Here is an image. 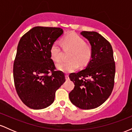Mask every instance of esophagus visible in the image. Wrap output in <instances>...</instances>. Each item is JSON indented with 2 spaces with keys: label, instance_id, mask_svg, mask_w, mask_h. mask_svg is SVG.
Here are the masks:
<instances>
[{
  "label": "esophagus",
  "instance_id": "34e87169",
  "mask_svg": "<svg viewBox=\"0 0 132 132\" xmlns=\"http://www.w3.org/2000/svg\"><path fill=\"white\" fill-rule=\"evenodd\" d=\"M65 78H66V80H69V76H68V75H66V76H65Z\"/></svg>",
  "mask_w": 132,
  "mask_h": 132
}]
</instances>
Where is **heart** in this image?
I'll list each match as a JSON object with an SVG mask.
<instances>
[{
    "instance_id": "obj_1",
    "label": "heart",
    "mask_w": 132,
    "mask_h": 132,
    "mask_svg": "<svg viewBox=\"0 0 132 132\" xmlns=\"http://www.w3.org/2000/svg\"><path fill=\"white\" fill-rule=\"evenodd\" d=\"M63 45L65 49L70 50L69 61H61L56 64V68L64 72H70L78 68L84 67L91 59L92 50L86 44L84 39L76 33H71L63 39ZM51 59L54 61H59L61 58V48L58 42H54L50 50Z\"/></svg>"
}]
</instances>
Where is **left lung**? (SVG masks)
Returning <instances> with one entry per match:
<instances>
[{
	"instance_id": "1",
	"label": "left lung",
	"mask_w": 132,
	"mask_h": 132,
	"mask_svg": "<svg viewBox=\"0 0 132 132\" xmlns=\"http://www.w3.org/2000/svg\"><path fill=\"white\" fill-rule=\"evenodd\" d=\"M89 42L91 59L82 70L69 77L75 88L69 94L71 102L81 109H92L104 103L111 94L114 85L116 65L111 45L95 31H82Z\"/></svg>"
}]
</instances>
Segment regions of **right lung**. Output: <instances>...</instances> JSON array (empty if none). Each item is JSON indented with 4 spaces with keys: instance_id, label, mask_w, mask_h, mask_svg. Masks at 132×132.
Instances as JSON below:
<instances>
[{
    "instance_id": "1",
    "label": "right lung",
    "mask_w": 132,
    "mask_h": 132,
    "mask_svg": "<svg viewBox=\"0 0 132 132\" xmlns=\"http://www.w3.org/2000/svg\"><path fill=\"white\" fill-rule=\"evenodd\" d=\"M63 34L61 28L35 27L20 40L13 79L19 97L30 108L39 110L50 105L56 90L66 81L62 71H54L50 53L52 44Z\"/></svg>"
}]
</instances>
